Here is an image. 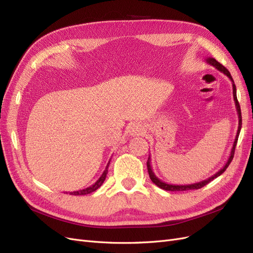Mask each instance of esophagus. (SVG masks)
<instances>
[{
    "label": "esophagus",
    "mask_w": 253,
    "mask_h": 253,
    "mask_svg": "<svg viewBox=\"0 0 253 253\" xmlns=\"http://www.w3.org/2000/svg\"><path fill=\"white\" fill-rule=\"evenodd\" d=\"M144 132V128L140 124H131L128 126V133L131 136H139L142 135Z\"/></svg>",
    "instance_id": "1"
}]
</instances>
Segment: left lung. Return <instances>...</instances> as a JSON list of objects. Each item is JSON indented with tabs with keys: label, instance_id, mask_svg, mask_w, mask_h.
Here are the masks:
<instances>
[{
	"label": "left lung",
	"instance_id": "8db88e82",
	"mask_svg": "<svg viewBox=\"0 0 253 253\" xmlns=\"http://www.w3.org/2000/svg\"><path fill=\"white\" fill-rule=\"evenodd\" d=\"M205 61L208 64L212 65L213 67H215L216 70H218L220 73H223L224 75H226L227 77L231 80L232 82V89H233V99H234V102H235V108H236V112H237V115H239V127H237V132H236V136H235V139H234V142H233V145H232V149H231V152H230V155H229V158L227 160V163L225 164V166L221 168V169L216 172L214 175H212L211 177L207 178L205 180H202V181H198V182H195V183H190V185H171V183H167L163 180H160L157 176L154 174V172H153L152 170V167H151V157L149 156V159L147 162V167H148V172H149V175H150V178L151 180L155 183V185L157 187H159L160 189H164V190H167V191H187V190H197V189H201L203 188L204 186H206L207 183H209L211 180H213L214 178L218 177L219 175L223 174L226 169L228 168V166L230 165L231 160L233 159V156H234V151H235V145H236V142H237V138H239V135H240V132H241V128H242V113H241V108H240V103L239 101H237V98H236V87H235V84H234V81L231 77L230 73H229V71L227 70V68L225 66L221 65L219 62H217V61L214 59V58H207L205 59Z\"/></svg>",
	"mask_w": 253,
	"mask_h": 253
}]
</instances>
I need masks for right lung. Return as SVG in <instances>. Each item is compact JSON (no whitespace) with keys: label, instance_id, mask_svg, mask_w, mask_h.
Instances as JSON below:
<instances>
[{"label":"right lung","instance_id":"1","mask_svg":"<svg viewBox=\"0 0 253 253\" xmlns=\"http://www.w3.org/2000/svg\"><path fill=\"white\" fill-rule=\"evenodd\" d=\"M110 163H111V159L109 160L108 165H106L105 167V170L103 171L102 175L99 177V179L94 183V185H91L90 187L88 188H85L83 190H79V191H74V192H70L71 195H85V194H89L91 192H94V191H96L98 188H100L102 183L104 182L105 180V177H106V174H108V169H109V166H110Z\"/></svg>","mask_w":253,"mask_h":253}]
</instances>
